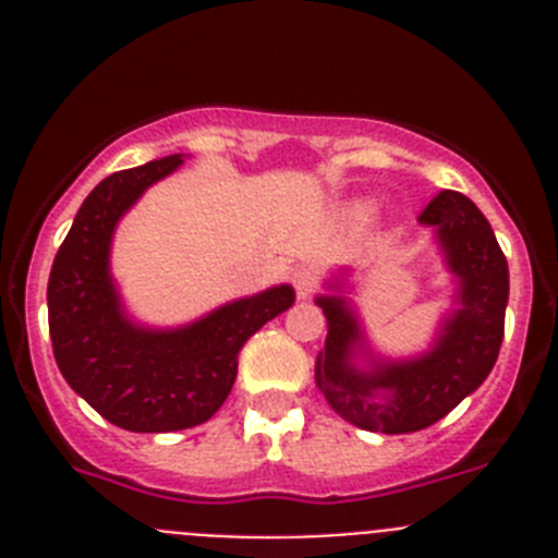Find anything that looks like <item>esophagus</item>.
<instances>
[{"label":"esophagus","instance_id":"34e87169","mask_svg":"<svg viewBox=\"0 0 558 558\" xmlns=\"http://www.w3.org/2000/svg\"><path fill=\"white\" fill-rule=\"evenodd\" d=\"M293 284L299 299H310V295L315 293V288H318V276H315V270L310 268H299L293 274Z\"/></svg>","mask_w":558,"mask_h":558}]
</instances>
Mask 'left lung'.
I'll return each instance as SVG.
<instances>
[{
    "label": "left lung",
    "instance_id": "1",
    "mask_svg": "<svg viewBox=\"0 0 558 558\" xmlns=\"http://www.w3.org/2000/svg\"><path fill=\"white\" fill-rule=\"evenodd\" d=\"M418 220L438 231L447 263L461 279V310L430 354L357 372L352 366L360 343L354 315L338 295L318 299L327 315V340L315 357V386L340 418L388 436L436 425L475 391L495 366L506 329L509 265L483 211L461 192L445 190L418 211Z\"/></svg>",
    "mask_w": 558,
    "mask_h": 558
}]
</instances>
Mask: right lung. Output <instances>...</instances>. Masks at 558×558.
Segmentation results:
<instances>
[{"instance_id": "right-lung-1", "label": "right lung", "mask_w": 558, "mask_h": 558, "mask_svg": "<svg viewBox=\"0 0 558 558\" xmlns=\"http://www.w3.org/2000/svg\"><path fill=\"white\" fill-rule=\"evenodd\" d=\"M179 165L175 153L102 179L49 270V338L63 379L102 418L131 433L184 430L215 416L234 386L245 340L293 304V288L282 284L175 332H147L122 318L108 276L113 226Z\"/></svg>"}]
</instances>
